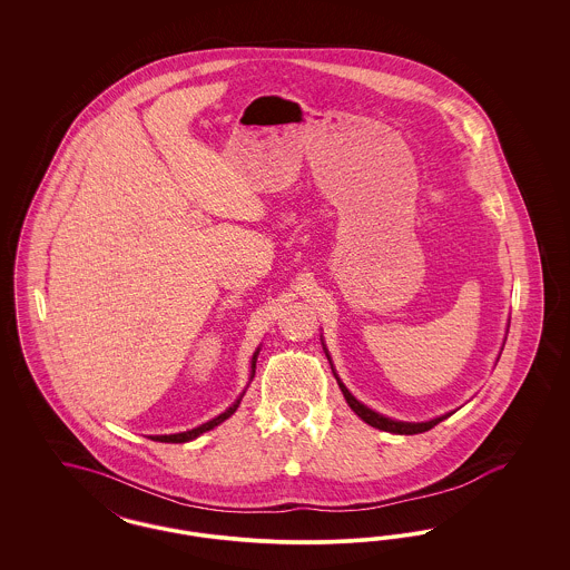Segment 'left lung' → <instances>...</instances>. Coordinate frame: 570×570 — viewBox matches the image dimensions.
Returning <instances> with one entry per match:
<instances>
[{"mask_svg":"<svg viewBox=\"0 0 570 570\" xmlns=\"http://www.w3.org/2000/svg\"><path fill=\"white\" fill-rule=\"evenodd\" d=\"M328 356V354H326ZM337 379V376H335ZM337 384H340V389H342V393H344V397H346V402H348V406L353 407L354 414L356 416H361L367 425H372V428H376V430H382V432H391V434H402V435H412V434H423V432H428V430H432L435 428L440 421H444V419H449L453 412H449V414H442V416H438V419H432V421H423V423H406V421H395V419H389V416H382L379 412H374L372 407L363 406L356 397H354L353 393L344 386V382L337 379Z\"/></svg>","mask_w":570,"mask_h":570,"instance_id":"1","label":"left lung"}]
</instances>
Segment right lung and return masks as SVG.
<instances>
[{
	"label": "right lung",
	"instance_id": "right-lung-1",
	"mask_svg": "<svg viewBox=\"0 0 570 570\" xmlns=\"http://www.w3.org/2000/svg\"><path fill=\"white\" fill-rule=\"evenodd\" d=\"M261 353V348L254 353L252 356V374H249V379H254V370H256V356ZM245 393V391H244ZM244 393L239 395V400L233 404V406L228 407V410H224L219 416L216 419H212V421H207V423H203V425H198V428H194L190 432H181V434H170V435H151V440H158V442H190L194 438H198L200 434H205V432H209V430H214L217 428L219 423H224L230 414H235V410L239 407L242 404V397H244Z\"/></svg>",
	"mask_w": 570,
	"mask_h": 570
}]
</instances>
